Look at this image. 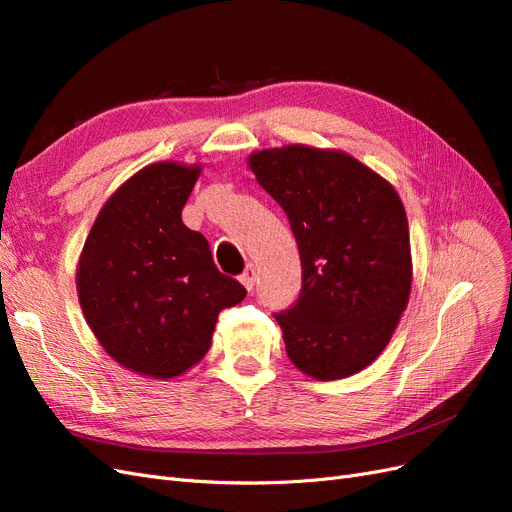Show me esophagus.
Here are the masks:
<instances>
[{
    "mask_svg": "<svg viewBox=\"0 0 512 512\" xmlns=\"http://www.w3.org/2000/svg\"><path fill=\"white\" fill-rule=\"evenodd\" d=\"M239 280H241V284H243L247 290H252L254 284H256V269H254V265H247L245 271L241 273Z\"/></svg>",
    "mask_w": 512,
    "mask_h": 512,
    "instance_id": "34e87169",
    "label": "esophagus"
}]
</instances>
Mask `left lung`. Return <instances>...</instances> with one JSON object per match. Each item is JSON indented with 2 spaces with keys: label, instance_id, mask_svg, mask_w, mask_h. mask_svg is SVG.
Instances as JSON below:
<instances>
[{
  "label": "left lung",
  "instance_id": "8db88e82",
  "mask_svg": "<svg viewBox=\"0 0 512 512\" xmlns=\"http://www.w3.org/2000/svg\"><path fill=\"white\" fill-rule=\"evenodd\" d=\"M299 245V299L280 322L290 361L316 380L378 359L410 299L412 256L393 185L337 149L288 145L247 158Z\"/></svg>",
  "mask_w": 512,
  "mask_h": 512
}]
</instances>
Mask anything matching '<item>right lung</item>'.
Listing matches in <instances>:
<instances>
[{
    "instance_id": "add662e5",
    "label": "right lung",
    "mask_w": 512,
    "mask_h": 512,
    "mask_svg": "<svg viewBox=\"0 0 512 512\" xmlns=\"http://www.w3.org/2000/svg\"><path fill=\"white\" fill-rule=\"evenodd\" d=\"M200 166L156 162L106 200L76 269L85 320L108 356L175 378L211 348L218 314L245 288L218 271L207 239L181 220Z\"/></svg>"
}]
</instances>
